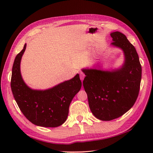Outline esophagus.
<instances>
[{"instance_id":"34e87169","label":"esophagus","mask_w":153,"mask_h":153,"mask_svg":"<svg viewBox=\"0 0 153 153\" xmlns=\"http://www.w3.org/2000/svg\"><path fill=\"white\" fill-rule=\"evenodd\" d=\"M85 74H84L83 73H80V79L83 81L84 79V77H85Z\"/></svg>"}]
</instances>
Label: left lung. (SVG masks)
<instances>
[{"mask_svg": "<svg viewBox=\"0 0 153 153\" xmlns=\"http://www.w3.org/2000/svg\"><path fill=\"white\" fill-rule=\"evenodd\" d=\"M110 35L112 46L123 51L122 66L111 70H104L100 66L82 70L86 76L83 84L91 111L102 121L119 118L134 106L141 80V66L134 45L119 31Z\"/></svg>", "mask_w": 153, "mask_h": 153, "instance_id": "left-lung-1", "label": "left lung"}]
</instances>
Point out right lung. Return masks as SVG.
<instances>
[{
    "label": "right lung",
    "instance_id": "right-lung-1",
    "mask_svg": "<svg viewBox=\"0 0 153 153\" xmlns=\"http://www.w3.org/2000/svg\"><path fill=\"white\" fill-rule=\"evenodd\" d=\"M25 48L26 44L13 64L10 84L14 98L23 114L32 123L45 128L60 126L66 122L71 100L82 87L79 74L49 89H31L23 79L20 71Z\"/></svg>",
    "mask_w": 153,
    "mask_h": 153
}]
</instances>
